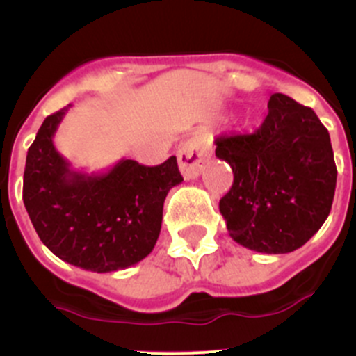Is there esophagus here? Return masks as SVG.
<instances>
[{
    "mask_svg": "<svg viewBox=\"0 0 356 356\" xmlns=\"http://www.w3.org/2000/svg\"><path fill=\"white\" fill-rule=\"evenodd\" d=\"M208 158H210V148L203 141L196 138L188 139L177 152L179 170L184 179H196Z\"/></svg>",
    "mask_w": 356,
    "mask_h": 356,
    "instance_id": "obj_1",
    "label": "esophagus"
}]
</instances>
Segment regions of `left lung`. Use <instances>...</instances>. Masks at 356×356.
<instances>
[{"instance_id":"8db88e82","label":"left lung","mask_w":356,"mask_h":356,"mask_svg":"<svg viewBox=\"0 0 356 356\" xmlns=\"http://www.w3.org/2000/svg\"><path fill=\"white\" fill-rule=\"evenodd\" d=\"M215 145V155L234 174L218 208L238 245L289 253L322 227L337 170L329 132L314 110L275 92L257 132L222 136Z\"/></svg>"}]
</instances>
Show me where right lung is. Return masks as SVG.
Returning <instances> with one entry per match:
<instances>
[{
  "instance_id": "1",
  "label": "right lung",
  "mask_w": 356,
  "mask_h": 356,
  "mask_svg": "<svg viewBox=\"0 0 356 356\" xmlns=\"http://www.w3.org/2000/svg\"><path fill=\"white\" fill-rule=\"evenodd\" d=\"M72 105L44 118L27 152L24 204L42 245L84 270H124L148 257L160 236L163 201L181 184L177 160L156 167L118 160L106 172L72 168L53 136Z\"/></svg>"
}]
</instances>
